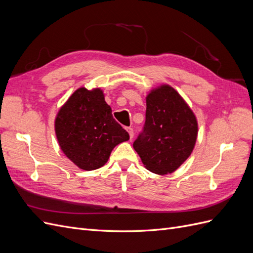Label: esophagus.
<instances>
[{
	"instance_id": "obj_1",
	"label": "esophagus",
	"mask_w": 253,
	"mask_h": 253,
	"mask_svg": "<svg viewBox=\"0 0 253 253\" xmlns=\"http://www.w3.org/2000/svg\"><path fill=\"white\" fill-rule=\"evenodd\" d=\"M126 129H127V132H128V135H129V138H133L134 137V129L132 128V127H126Z\"/></svg>"
}]
</instances>
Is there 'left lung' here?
Masks as SVG:
<instances>
[{
    "mask_svg": "<svg viewBox=\"0 0 253 253\" xmlns=\"http://www.w3.org/2000/svg\"><path fill=\"white\" fill-rule=\"evenodd\" d=\"M197 129L195 115L181 96L162 85L147 96L145 122L133 147L149 171L169 174L191 155Z\"/></svg>",
    "mask_w": 253,
    "mask_h": 253,
    "instance_id": "1",
    "label": "left lung"
}]
</instances>
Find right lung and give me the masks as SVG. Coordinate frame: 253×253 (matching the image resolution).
I'll return each mask as SVG.
<instances>
[{
	"label": "right lung",
	"instance_id": "1",
	"mask_svg": "<svg viewBox=\"0 0 253 253\" xmlns=\"http://www.w3.org/2000/svg\"><path fill=\"white\" fill-rule=\"evenodd\" d=\"M55 129L61 150L86 171L104 166L112 150L129 139L128 133L113 118L100 88L76 90L60 109Z\"/></svg>",
	"mask_w": 253,
	"mask_h": 253
}]
</instances>
